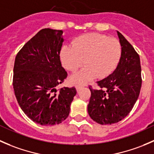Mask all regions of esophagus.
Masks as SVG:
<instances>
[{
	"label": "esophagus",
	"mask_w": 154,
	"mask_h": 154,
	"mask_svg": "<svg viewBox=\"0 0 154 154\" xmlns=\"http://www.w3.org/2000/svg\"><path fill=\"white\" fill-rule=\"evenodd\" d=\"M84 85H82V84H79V85H76V86H75V88H76V90L77 91H79V90H80L81 88H83Z\"/></svg>",
	"instance_id": "obj_1"
}]
</instances>
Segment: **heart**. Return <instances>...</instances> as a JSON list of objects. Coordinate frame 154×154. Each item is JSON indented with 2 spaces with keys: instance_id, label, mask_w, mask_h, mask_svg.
Wrapping results in <instances>:
<instances>
[{
  "instance_id": "obj_1",
  "label": "heart",
  "mask_w": 154,
  "mask_h": 154,
  "mask_svg": "<svg viewBox=\"0 0 154 154\" xmlns=\"http://www.w3.org/2000/svg\"><path fill=\"white\" fill-rule=\"evenodd\" d=\"M121 54L122 47L119 40L99 33L78 36L72 42V46L63 45L59 53L62 65L69 72H75L84 63L86 65L72 77L74 82L109 76L118 66Z\"/></svg>"
}]
</instances>
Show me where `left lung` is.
<instances>
[{"label":"left lung","mask_w":154,"mask_h":154,"mask_svg":"<svg viewBox=\"0 0 154 154\" xmlns=\"http://www.w3.org/2000/svg\"><path fill=\"white\" fill-rule=\"evenodd\" d=\"M118 35L122 47L118 66L111 75L97 82L100 89L89 86L91 95L88 114L102 125L115 124L125 118L138 100L141 87L139 55L120 32Z\"/></svg>","instance_id":"obj_1"}]
</instances>
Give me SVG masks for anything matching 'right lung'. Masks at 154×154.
Listing matches in <instances>:
<instances>
[{"label": "right lung", "instance_id": "right-lung-1", "mask_svg": "<svg viewBox=\"0 0 154 154\" xmlns=\"http://www.w3.org/2000/svg\"><path fill=\"white\" fill-rule=\"evenodd\" d=\"M61 30L42 29L25 44L16 57L13 85L22 110L40 125L60 124L68 117L76 94L75 87H56L67 72L61 66Z\"/></svg>", "mask_w": 154, "mask_h": 154}]
</instances>
